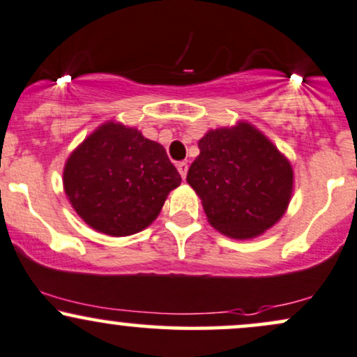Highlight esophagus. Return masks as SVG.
Wrapping results in <instances>:
<instances>
[{"label":"esophagus","instance_id":"esophagus-1","mask_svg":"<svg viewBox=\"0 0 357 357\" xmlns=\"http://www.w3.org/2000/svg\"><path fill=\"white\" fill-rule=\"evenodd\" d=\"M178 171H179V174H181V178L184 179L186 178V174H188V162H184V161H181V162H178Z\"/></svg>","mask_w":357,"mask_h":357}]
</instances>
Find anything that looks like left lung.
<instances>
[{
	"instance_id": "obj_1",
	"label": "left lung",
	"mask_w": 357,
	"mask_h": 357,
	"mask_svg": "<svg viewBox=\"0 0 357 357\" xmlns=\"http://www.w3.org/2000/svg\"><path fill=\"white\" fill-rule=\"evenodd\" d=\"M186 181L202 198L216 230L253 238L280 220L292 195V167L264 134L248 124L210 130Z\"/></svg>"
}]
</instances>
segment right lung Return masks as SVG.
<instances>
[{
    "label": "right lung",
    "mask_w": 357,
    "mask_h": 357,
    "mask_svg": "<svg viewBox=\"0 0 357 357\" xmlns=\"http://www.w3.org/2000/svg\"><path fill=\"white\" fill-rule=\"evenodd\" d=\"M63 184L72 206L93 230L127 236L153 223L181 176L161 144L107 122L73 151Z\"/></svg>",
    "instance_id": "add662e5"
}]
</instances>
